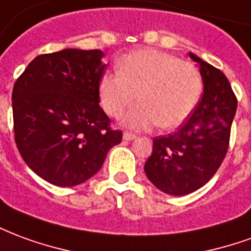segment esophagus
I'll return each mask as SVG.
<instances>
[{"instance_id":"esophagus-1","label":"esophagus","mask_w":251,"mask_h":251,"mask_svg":"<svg viewBox=\"0 0 251 251\" xmlns=\"http://www.w3.org/2000/svg\"><path fill=\"white\" fill-rule=\"evenodd\" d=\"M137 136L136 134H133V133H129V131H125L124 133V140L125 141H133V140H136Z\"/></svg>"}]
</instances>
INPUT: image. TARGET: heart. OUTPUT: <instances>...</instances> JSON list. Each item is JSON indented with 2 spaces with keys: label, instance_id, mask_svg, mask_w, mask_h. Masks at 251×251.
Returning a JSON list of instances; mask_svg holds the SVG:
<instances>
[{
  "label": "heart",
  "instance_id": "1",
  "mask_svg": "<svg viewBox=\"0 0 251 251\" xmlns=\"http://www.w3.org/2000/svg\"><path fill=\"white\" fill-rule=\"evenodd\" d=\"M115 67L117 74L99 79V100L107 114L118 118L140 99L122 120L126 127L147 130L160 124L175 129L199 104L203 77L192 63L156 50H138L121 57Z\"/></svg>",
  "mask_w": 251,
  "mask_h": 251
}]
</instances>
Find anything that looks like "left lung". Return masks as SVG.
<instances>
[{
    "instance_id": "left-lung-1",
    "label": "left lung",
    "mask_w": 251,
    "mask_h": 251,
    "mask_svg": "<svg viewBox=\"0 0 251 251\" xmlns=\"http://www.w3.org/2000/svg\"><path fill=\"white\" fill-rule=\"evenodd\" d=\"M199 64L203 97L177 131L154 137L145 174L160 191L183 196L201 188L226 156L237 98L226 75L189 52Z\"/></svg>"
}]
</instances>
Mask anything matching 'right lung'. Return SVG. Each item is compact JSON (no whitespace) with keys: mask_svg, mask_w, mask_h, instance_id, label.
I'll return each mask as SVG.
<instances>
[{"mask_svg":"<svg viewBox=\"0 0 251 251\" xmlns=\"http://www.w3.org/2000/svg\"><path fill=\"white\" fill-rule=\"evenodd\" d=\"M100 50H76L35 57L12 94L14 138L26 165L57 187L82 184L102 168L122 140L99 106Z\"/></svg>","mask_w":251,"mask_h":251,"instance_id":"add662e5","label":"right lung"}]
</instances>
